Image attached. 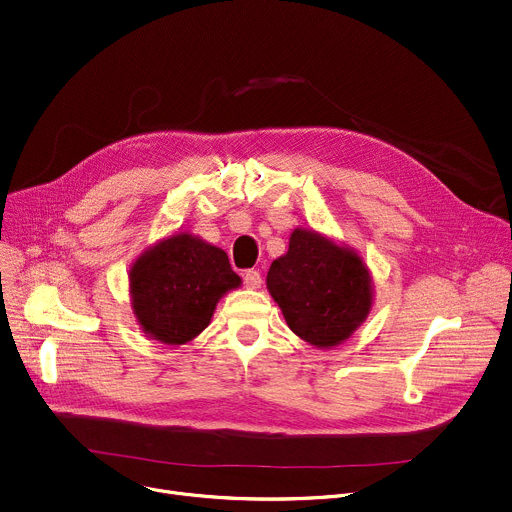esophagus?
Masks as SVG:
<instances>
[{"label": "esophagus", "mask_w": 512, "mask_h": 512, "mask_svg": "<svg viewBox=\"0 0 512 512\" xmlns=\"http://www.w3.org/2000/svg\"><path fill=\"white\" fill-rule=\"evenodd\" d=\"M244 285H246L248 289H258V287L262 285L260 272H258V270H246V272H244Z\"/></svg>", "instance_id": "1"}]
</instances>
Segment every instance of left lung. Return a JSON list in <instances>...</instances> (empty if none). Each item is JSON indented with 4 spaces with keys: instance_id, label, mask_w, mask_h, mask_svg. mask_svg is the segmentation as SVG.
Instances as JSON below:
<instances>
[{
    "instance_id": "obj_1",
    "label": "left lung",
    "mask_w": 512,
    "mask_h": 512,
    "mask_svg": "<svg viewBox=\"0 0 512 512\" xmlns=\"http://www.w3.org/2000/svg\"><path fill=\"white\" fill-rule=\"evenodd\" d=\"M266 285L289 328L318 348L346 340L373 301L361 256L307 229L291 233L289 252L270 264Z\"/></svg>"
}]
</instances>
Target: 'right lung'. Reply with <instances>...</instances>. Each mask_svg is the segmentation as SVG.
Returning a JSON list of instances; mask_svg holds the SVG:
<instances>
[{
  "label": "right lung",
  "instance_id": "add662e5",
  "mask_svg": "<svg viewBox=\"0 0 512 512\" xmlns=\"http://www.w3.org/2000/svg\"><path fill=\"white\" fill-rule=\"evenodd\" d=\"M240 283L221 248L176 233L131 268L135 318L155 340L186 344L209 326L221 295Z\"/></svg>",
  "mask_w": 512,
  "mask_h": 512
}]
</instances>
